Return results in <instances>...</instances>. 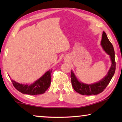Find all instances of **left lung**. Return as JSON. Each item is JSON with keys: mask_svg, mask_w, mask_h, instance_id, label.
<instances>
[{"mask_svg": "<svg viewBox=\"0 0 122 122\" xmlns=\"http://www.w3.org/2000/svg\"><path fill=\"white\" fill-rule=\"evenodd\" d=\"M101 45L104 51L110 55L111 61V66L107 75L99 82L92 84H88L79 82L76 77L75 74L71 72V85L76 92L83 95H97L102 92L108 85L111 78L114 75L116 70V62L115 59V51L113 46L107 37L106 33L103 32Z\"/></svg>", "mask_w": 122, "mask_h": 122, "instance_id": "obj_1", "label": "left lung"}]
</instances>
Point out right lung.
Here are the masks:
<instances>
[{
  "instance_id": "right-lung-1",
  "label": "right lung",
  "mask_w": 122,
  "mask_h": 122,
  "mask_svg": "<svg viewBox=\"0 0 122 122\" xmlns=\"http://www.w3.org/2000/svg\"><path fill=\"white\" fill-rule=\"evenodd\" d=\"M51 70L47 71L44 75L35 81L33 84H22L12 80L11 81L16 89L22 94L30 95L42 94L45 93L51 85V74L52 71Z\"/></svg>"
}]
</instances>
